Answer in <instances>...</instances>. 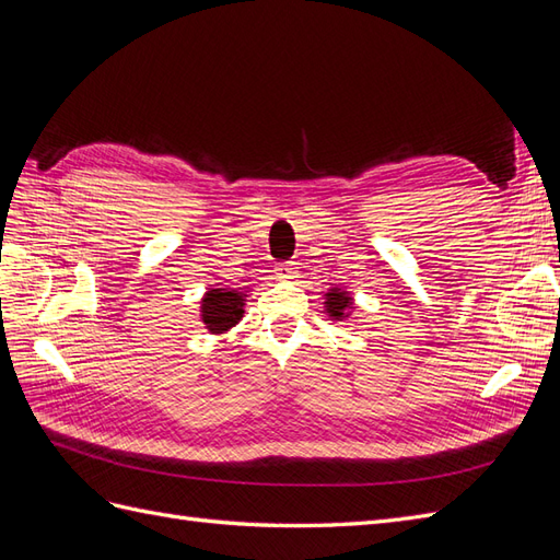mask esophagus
<instances>
[{"label": "esophagus", "instance_id": "1", "mask_svg": "<svg viewBox=\"0 0 560 560\" xmlns=\"http://www.w3.org/2000/svg\"><path fill=\"white\" fill-rule=\"evenodd\" d=\"M276 278H280V280H294V278H296L294 264H290V261L278 264V266H276Z\"/></svg>", "mask_w": 560, "mask_h": 560}]
</instances>
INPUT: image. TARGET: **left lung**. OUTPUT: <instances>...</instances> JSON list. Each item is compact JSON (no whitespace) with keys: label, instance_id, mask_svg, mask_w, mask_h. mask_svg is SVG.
<instances>
[{"label":"left lung","instance_id":"left-lung-1","mask_svg":"<svg viewBox=\"0 0 560 560\" xmlns=\"http://www.w3.org/2000/svg\"><path fill=\"white\" fill-rule=\"evenodd\" d=\"M325 296H327L325 308L331 319L348 317V308H352V299L348 292H341L338 287H334V290H329Z\"/></svg>","mask_w":560,"mask_h":560}]
</instances>
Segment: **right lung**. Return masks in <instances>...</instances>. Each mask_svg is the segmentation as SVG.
<instances>
[{
    "instance_id": "obj_1",
    "label": "right lung",
    "mask_w": 560,
    "mask_h": 560,
    "mask_svg": "<svg viewBox=\"0 0 560 560\" xmlns=\"http://www.w3.org/2000/svg\"><path fill=\"white\" fill-rule=\"evenodd\" d=\"M245 294L235 290H210L200 301V317L210 334H224L243 317Z\"/></svg>"
}]
</instances>
